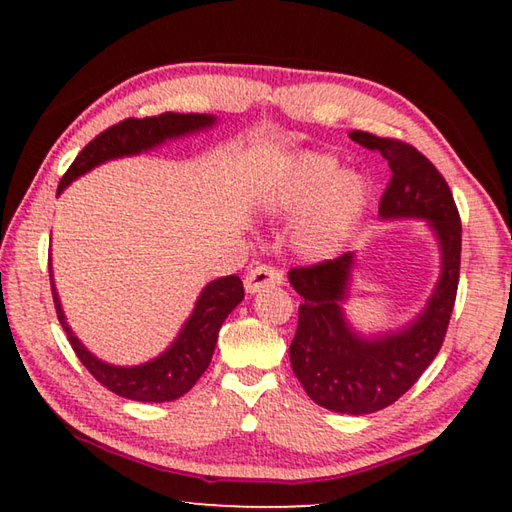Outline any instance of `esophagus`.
I'll return each instance as SVG.
<instances>
[{
  "label": "esophagus",
  "mask_w": 512,
  "mask_h": 512,
  "mask_svg": "<svg viewBox=\"0 0 512 512\" xmlns=\"http://www.w3.org/2000/svg\"><path fill=\"white\" fill-rule=\"evenodd\" d=\"M275 284H282V273L273 266H255L250 268L244 277V287L248 293H257L266 287H275Z\"/></svg>",
  "instance_id": "1"
}]
</instances>
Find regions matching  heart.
I'll list each match as a JSON object with an SVG mask.
<instances>
[{
    "label": "heart",
    "mask_w": 512,
    "mask_h": 512,
    "mask_svg": "<svg viewBox=\"0 0 512 512\" xmlns=\"http://www.w3.org/2000/svg\"><path fill=\"white\" fill-rule=\"evenodd\" d=\"M273 214L302 219L293 244L307 257H323L341 246L368 205V183L354 171H341L339 158L329 153H300L262 196Z\"/></svg>",
    "instance_id": "b5f03b06"
}]
</instances>
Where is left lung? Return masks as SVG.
Returning <instances> with one entry per match:
<instances>
[{
    "instance_id": "left-lung-1",
    "label": "left lung",
    "mask_w": 512,
    "mask_h": 512,
    "mask_svg": "<svg viewBox=\"0 0 512 512\" xmlns=\"http://www.w3.org/2000/svg\"><path fill=\"white\" fill-rule=\"evenodd\" d=\"M350 137L384 155L391 167L379 203L381 221L422 219L438 241L440 275L427 305L411 323L361 334L343 305L350 300L357 255L291 268L289 282L302 296L289 357L307 395L323 409L366 415L400 400L436 359L452 316L461 271V216L440 171L411 144L352 131Z\"/></svg>"
}]
</instances>
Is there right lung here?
I'll use <instances>...</instances> for the list:
<instances>
[{
	"mask_svg": "<svg viewBox=\"0 0 512 512\" xmlns=\"http://www.w3.org/2000/svg\"><path fill=\"white\" fill-rule=\"evenodd\" d=\"M216 124L214 115H180V112H164L158 117H144V119H124L119 124L110 126L108 131L94 137V140L85 146V149L76 155L72 167L60 180L58 194L74 183L83 173L92 171L99 164L117 158H126V155H140L144 151H151L176 137H185L198 131H207ZM51 293H54L56 314L60 325H63L65 334L76 357L81 359L85 368L92 372V377L99 381L119 397L135 402H173L183 397L189 388H192L203 372L207 370L212 361V354L216 348V339H219V329L223 320L235 309L241 300H244V284L237 275H225L219 280H212L205 284L201 296H198L192 314L180 327V332L167 350L158 357L140 363V366H115V363L101 361L99 357L85 348L79 341V336L72 332L67 325L63 305H60L54 273H51Z\"/></svg>",
	"mask_w": 512,
	"mask_h": 512,
	"instance_id": "obj_1",
	"label": "right lung"
}]
</instances>
